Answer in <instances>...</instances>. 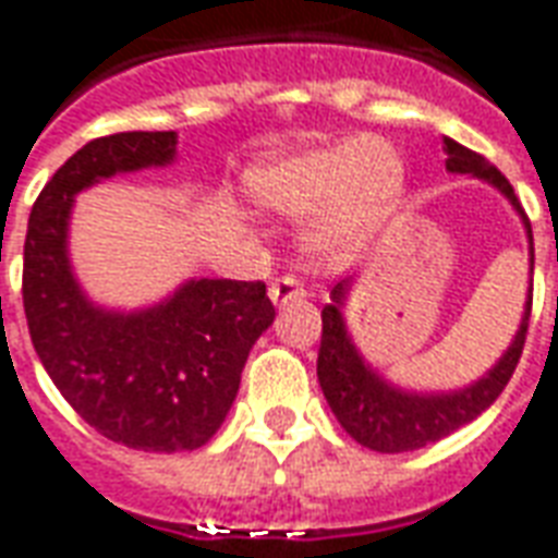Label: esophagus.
<instances>
[{
  "mask_svg": "<svg viewBox=\"0 0 558 558\" xmlns=\"http://www.w3.org/2000/svg\"><path fill=\"white\" fill-rule=\"evenodd\" d=\"M270 300H274V306H288V303H296V300H303L306 296V288L296 282L294 276H282V279H276L270 284Z\"/></svg>",
  "mask_w": 558,
  "mask_h": 558,
  "instance_id": "obj_1",
  "label": "esophagus"
}]
</instances>
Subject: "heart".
<instances>
[{"instance_id": "b5f03b06", "label": "heart", "mask_w": 558, "mask_h": 558, "mask_svg": "<svg viewBox=\"0 0 558 558\" xmlns=\"http://www.w3.org/2000/svg\"><path fill=\"white\" fill-rule=\"evenodd\" d=\"M246 193L276 217L308 219L303 243L315 258L351 262L384 229L408 193V162L380 136L270 154L243 174Z\"/></svg>"}]
</instances>
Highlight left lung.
Returning a JSON list of instances; mask_svg holds the SVG:
<instances>
[{
    "mask_svg": "<svg viewBox=\"0 0 558 558\" xmlns=\"http://www.w3.org/2000/svg\"><path fill=\"white\" fill-rule=\"evenodd\" d=\"M442 154H446V172L451 174H470L494 186L496 193L506 198L508 205L514 207V214L523 222L526 231V243H530V276L535 267V250H532V226L523 207H520L518 195L506 181V174L496 166L475 154V150L463 148L461 142L442 136ZM356 276L341 279L332 291H329V303L320 312L324 320V332H320V351H318V380L327 398L329 410L336 413L339 425L353 440L372 451H384V454H398V451H413L449 437L451 430L470 425L475 416H482L490 404H494L499 392L506 389L511 374L518 368L520 353H523V341H526V327H530V308H532V279L530 291H526V303H523V315H520V327L514 339L508 341L502 356L487 368L478 380L458 389H437V392H422V389H408V386L392 384L389 377L377 372L363 351L356 348L348 320H344V308H348V296H351Z\"/></svg>",
    "mask_w": 558,
    "mask_h": 558,
    "instance_id": "1",
    "label": "left lung"
}]
</instances>
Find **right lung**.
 Masks as SVG:
<instances>
[{"label": "right lung", "instance_id": "right-lung-1", "mask_svg": "<svg viewBox=\"0 0 558 558\" xmlns=\"http://www.w3.org/2000/svg\"><path fill=\"white\" fill-rule=\"evenodd\" d=\"M178 160V133H116L83 145L40 190L23 250V306L40 365L107 440L202 449L229 416L252 344L274 324L264 282L186 279L157 303L104 306L71 262L76 195Z\"/></svg>", "mask_w": 558, "mask_h": 558}]
</instances>
